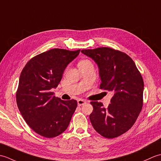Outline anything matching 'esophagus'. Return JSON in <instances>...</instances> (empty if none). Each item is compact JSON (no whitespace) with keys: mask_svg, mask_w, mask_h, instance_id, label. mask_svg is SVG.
I'll list each match as a JSON object with an SVG mask.
<instances>
[{"mask_svg":"<svg viewBox=\"0 0 161 161\" xmlns=\"http://www.w3.org/2000/svg\"><path fill=\"white\" fill-rule=\"evenodd\" d=\"M86 103V101L84 100H81V99H79V100H77V104H78V106H82L84 105V104Z\"/></svg>","mask_w":161,"mask_h":161,"instance_id":"1","label":"esophagus"}]
</instances>
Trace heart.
<instances>
[{"instance_id":"obj_1","label":"heart","mask_w":161,"mask_h":161,"mask_svg":"<svg viewBox=\"0 0 161 161\" xmlns=\"http://www.w3.org/2000/svg\"><path fill=\"white\" fill-rule=\"evenodd\" d=\"M88 62H90V61H88V60H87V59H84V60H81V61H80V62L78 63V65H82V64H86V63H88Z\"/></svg>"}]
</instances>
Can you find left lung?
<instances>
[{
  "instance_id": "left-lung-1",
  "label": "left lung",
  "mask_w": 161,
  "mask_h": 161,
  "mask_svg": "<svg viewBox=\"0 0 161 161\" xmlns=\"http://www.w3.org/2000/svg\"><path fill=\"white\" fill-rule=\"evenodd\" d=\"M81 52L97 64L100 89L114 93L107 108L102 102H91L93 107L89 116L91 124L104 138L118 137L131 129L142 108V75L131 58L119 50L101 47Z\"/></svg>"
}]
</instances>
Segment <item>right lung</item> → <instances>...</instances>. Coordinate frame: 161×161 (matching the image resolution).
Wrapping results in <instances>:
<instances>
[{
    "instance_id": "right-lung-1",
    "label": "right lung",
    "mask_w": 161,
    "mask_h": 161,
    "mask_svg": "<svg viewBox=\"0 0 161 161\" xmlns=\"http://www.w3.org/2000/svg\"><path fill=\"white\" fill-rule=\"evenodd\" d=\"M53 48L32 57L20 75L16 99L19 111L34 131L52 138L66 130L77 107L75 100H61L53 95L67 65L80 54Z\"/></svg>"
}]
</instances>
